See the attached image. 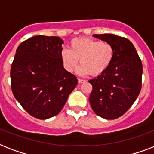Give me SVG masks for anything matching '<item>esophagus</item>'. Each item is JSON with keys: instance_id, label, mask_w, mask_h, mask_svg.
Returning a JSON list of instances; mask_svg holds the SVG:
<instances>
[{"instance_id": "1", "label": "esophagus", "mask_w": 154, "mask_h": 154, "mask_svg": "<svg viewBox=\"0 0 154 154\" xmlns=\"http://www.w3.org/2000/svg\"><path fill=\"white\" fill-rule=\"evenodd\" d=\"M86 81L85 80H83V79H78V83L79 84H82V83H84V82H85Z\"/></svg>"}]
</instances>
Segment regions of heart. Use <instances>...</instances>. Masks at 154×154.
<instances>
[{"instance_id":"obj_1","label":"heart","mask_w":154,"mask_h":154,"mask_svg":"<svg viewBox=\"0 0 154 154\" xmlns=\"http://www.w3.org/2000/svg\"><path fill=\"white\" fill-rule=\"evenodd\" d=\"M114 57V48L107 42L89 37H77L70 41L69 49L60 52L63 66L72 72L78 65L81 75L98 76L109 67Z\"/></svg>"}]
</instances>
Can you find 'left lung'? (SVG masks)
Returning a JSON list of instances; mask_svg holds the SVG:
<instances>
[{"label": "left lung", "instance_id": "1", "mask_svg": "<svg viewBox=\"0 0 154 154\" xmlns=\"http://www.w3.org/2000/svg\"><path fill=\"white\" fill-rule=\"evenodd\" d=\"M114 48V57L105 72L89 80V102L94 112L105 119L122 116L137 98L141 89L142 63L131 42L114 34H94Z\"/></svg>", "mask_w": 154, "mask_h": 154}]
</instances>
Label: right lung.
<instances>
[{"instance_id": "add662e5", "label": "right lung", "mask_w": 154, "mask_h": 154, "mask_svg": "<svg viewBox=\"0 0 154 154\" xmlns=\"http://www.w3.org/2000/svg\"><path fill=\"white\" fill-rule=\"evenodd\" d=\"M59 37L38 35L17 47L11 66V88L15 98L31 116L45 120L60 112L77 85L65 69Z\"/></svg>"}]
</instances>
